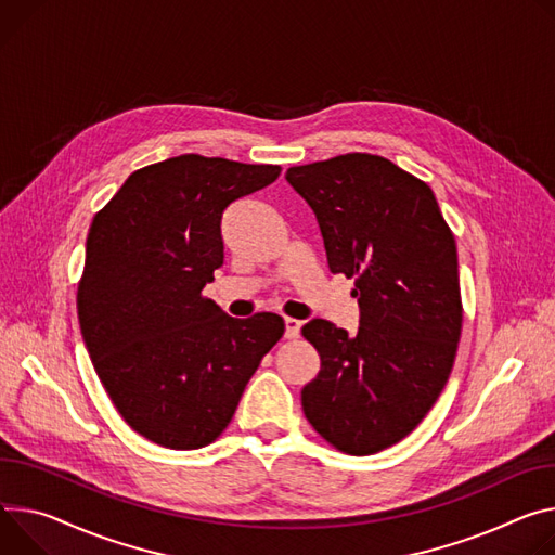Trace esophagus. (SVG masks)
Returning a JSON list of instances; mask_svg holds the SVG:
<instances>
[{"label":"esophagus","instance_id":"esophagus-1","mask_svg":"<svg viewBox=\"0 0 555 555\" xmlns=\"http://www.w3.org/2000/svg\"><path fill=\"white\" fill-rule=\"evenodd\" d=\"M300 323L298 319H285V338H298L300 334Z\"/></svg>","mask_w":555,"mask_h":555}]
</instances>
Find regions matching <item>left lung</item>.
I'll use <instances>...</instances> for the list:
<instances>
[{
  "label": "left lung",
  "mask_w": 555,
  "mask_h": 555,
  "mask_svg": "<svg viewBox=\"0 0 555 555\" xmlns=\"http://www.w3.org/2000/svg\"><path fill=\"white\" fill-rule=\"evenodd\" d=\"M332 274L357 276L359 330L312 319L321 372L300 389L306 418L336 449L376 453L431 410L463 327L459 251L431 188L378 155L296 166Z\"/></svg>",
  "instance_id": "1"
}]
</instances>
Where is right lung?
Here are the masks:
<instances>
[{
  "mask_svg": "<svg viewBox=\"0 0 555 555\" xmlns=\"http://www.w3.org/2000/svg\"><path fill=\"white\" fill-rule=\"evenodd\" d=\"M279 175V166L181 155L132 172L92 219L79 327L113 405L143 438L210 444L283 336L279 314L232 319L201 294L223 266L225 208Z\"/></svg>",
  "mask_w": 555,
  "mask_h": 555,
  "instance_id": "obj_1",
  "label": "right lung"
}]
</instances>
